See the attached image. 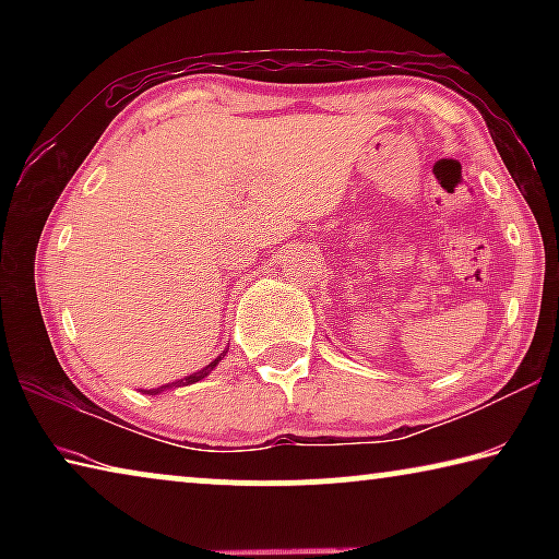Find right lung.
<instances>
[{"mask_svg": "<svg viewBox=\"0 0 559 559\" xmlns=\"http://www.w3.org/2000/svg\"><path fill=\"white\" fill-rule=\"evenodd\" d=\"M226 353H222L219 357L214 359V362H210L204 367V370H200V372H194V374H189V377H185V380H177V382H169V384H163V386H157V390H145L147 394H159V392H165V390H173V386H185V384H194V382H200V380H204L206 374H210L216 365H219V359L224 357Z\"/></svg>", "mask_w": 559, "mask_h": 559, "instance_id": "obj_1", "label": "right lung"}]
</instances>
